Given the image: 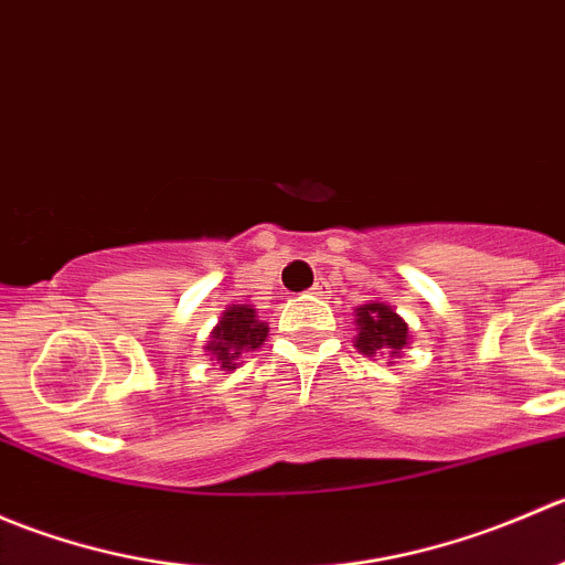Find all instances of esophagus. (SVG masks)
<instances>
[{
  "label": "esophagus",
  "mask_w": 565,
  "mask_h": 565,
  "mask_svg": "<svg viewBox=\"0 0 565 565\" xmlns=\"http://www.w3.org/2000/svg\"><path fill=\"white\" fill-rule=\"evenodd\" d=\"M324 289H328V284H324V281H317L315 287H311V292H309V295H315V298H322Z\"/></svg>",
  "instance_id": "esophagus-1"
}]
</instances>
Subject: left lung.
<instances>
[{
  "mask_svg": "<svg viewBox=\"0 0 565 565\" xmlns=\"http://www.w3.org/2000/svg\"><path fill=\"white\" fill-rule=\"evenodd\" d=\"M355 317L361 328L355 347L363 355L396 358V352H402V347L407 344V324L385 303H366L358 309Z\"/></svg>",
  "mask_w": 565,
  "mask_h": 565,
  "instance_id": "left-lung-1",
  "label": "left lung"
}]
</instances>
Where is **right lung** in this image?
Masks as SVG:
<instances>
[{"instance_id": "1", "label": "right lung", "mask_w": 565, "mask_h": 565, "mask_svg": "<svg viewBox=\"0 0 565 565\" xmlns=\"http://www.w3.org/2000/svg\"><path fill=\"white\" fill-rule=\"evenodd\" d=\"M267 339V324L256 319V311L248 306H230L224 311L218 328L213 330V341L207 344L210 355L221 363V369L232 372L237 361Z\"/></svg>"}]
</instances>
